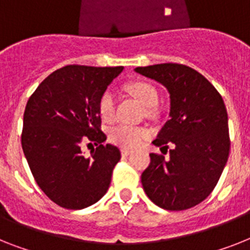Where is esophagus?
<instances>
[{
	"label": "esophagus",
	"mask_w": 250,
	"mask_h": 250,
	"mask_svg": "<svg viewBox=\"0 0 250 250\" xmlns=\"http://www.w3.org/2000/svg\"><path fill=\"white\" fill-rule=\"evenodd\" d=\"M131 152H132V150H129V148H122V150H121L122 156H128Z\"/></svg>",
	"instance_id": "esophagus-1"
}]
</instances>
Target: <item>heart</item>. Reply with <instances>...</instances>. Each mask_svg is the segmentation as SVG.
Instances as JSON below:
<instances>
[{
	"label": "heart",
	"instance_id": "1",
	"mask_svg": "<svg viewBox=\"0 0 250 250\" xmlns=\"http://www.w3.org/2000/svg\"><path fill=\"white\" fill-rule=\"evenodd\" d=\"M125 90L135 96L136 99L140 100L145 106H147L148 114H152L154 112L152 106L156 105L159 102V94L154 86L147 81L135 80L125 85ZM98 112L103 121L108 122L114 118V96L110 91H104L99 98ZM148 136L150 132L147 128L140 125H125V123L113 125L108 131L109 142L125 148L137 147Z\"/></svg>",
	"mask_w": 250,
	"mask_h": 250
}]
</instances>
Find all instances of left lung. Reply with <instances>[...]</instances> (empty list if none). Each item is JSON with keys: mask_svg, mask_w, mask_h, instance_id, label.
<instances>
[{"mask_svg": "<svg viewBox=\"0 0 250 250\" xmlns=\"http://www.w3.org/2000/svg\"><path fill=\"white\" fill-rule=\"evenodd\" d=\"M136 72L163 83L170 94V119L152 144L167 150L174 145L169 160L150 154L142 187L161 208L194 207L212 192L228 161L230 137L224 100L206 77L184 64L137 67Z\"/></svg>", "mask_w": 250, "mask_h": 250, "instance_id": "obj_1", "label": "left lung"}]
</instances>
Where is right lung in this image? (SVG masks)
<instances>
[{
	"instance_id": "right-lung-1",
	"label": "right lung",
	"mask_w": 250,
	"mask_h": 250,
	"mask_svg": "<svg viewBox=\"0 0 250 250\" xmlns=\"http://www.w3.org/2000/svg\"><path fill=\"white\" fill-rule=\"evenodd\" d=\"M122 70L68 64L45 77L26 103L22 151L38 186L63 208L91 206L108 190L121 152L103 145L98 102ZM87 141L98 146L89 158L81 152Z\"/></svg>"
}]
</instances>
